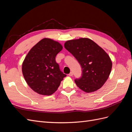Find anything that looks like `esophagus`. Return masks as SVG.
Instances as JSON below:
<instances>
[{"label":"esophagus","instance_id":"1","mask_svg":"<svg viewBox=\"0 0 132 132\" xmlns=\"http://www.w3.org/2000/svg\"><path fill=\"white\" fill-rule=\"evenodd\" d=\"M73 75V72H70L69 74V76H70V77H71V76Z\"/></svg>","mask_w":132,"mask_h":132}]
</instances>
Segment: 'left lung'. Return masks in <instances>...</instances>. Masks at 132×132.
Returning a JSON list of instances; mask_svg holds the SVG:
<instances>
[{
  "mask_svg": "<svg viewBox=\"0 0 132 132\" xmlns=\"http://www.w3.org/2000/svg\"><path fill=\"white\" fill-rule=\"evenodd\" d=\"M64 47L77 59L82 68L81 78L75 80L79 88L87 93L101 88L109 78L112 66L106 52L87 38L67 41Z\"/></svg>",
  "mask_w": 132,
  "mask_h": 132,
  "instance_id": "1",
  "label": "left lung"
}]
</instances>
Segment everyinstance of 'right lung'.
<instances>
[{
    "label": "right lung",
    "instance_id": "obj_1",
    "mask_svg": "<svg viewBox=\"0 0 132 132\" xmlns=\"http://www.w3.org/2000/svg\"><path fill=\"white\" fill-rule=\"evenodd\" d=\"M62 48L59 42L45 38L27 54L22 63V74L28 85L36 93L53 94L67 76L55 62V57Z\"/></svg>",
    "mask_w": 132,
    "mask_h": 132
}]
</instances>
